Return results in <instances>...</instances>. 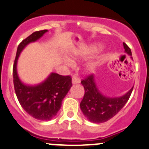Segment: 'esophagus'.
<instances>
[{
  "label": "esophagus",
  "instance_id": "34e87169",
  "mask_svg": "<svg viewBox=\"0 0 149 149\" xmlns=\"http://www.w3.org/2000/svg\"><path fill=\"white\" fill-rule=\"evenodd\" d=\"M80 82V77L77 75H74L73 77H72V83L73 84H75V83H79Z\"/></svg>",
  "mask_w": 149,
  "mask_h": 149
}]
</instances>
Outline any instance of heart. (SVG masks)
<instances>
[{
	"label": "heart",
	"instance_id": "b5f03b06",
	"mask_svg": "<svg viewBox=\"0 0 149 149\" xmlns=\"http://www.w3.org/2000/svg\"><path fill=\"white\" fill-rule=\"evenodd\" d=\"M97 47H96V46L91 47L90 48V49H89L88 52H86V53H81V52H77V56H83L84 55H86V54H88V53H93V52H94L95 51H97ZM96 65H97V63H95V62H93V61H91V62H89V63H88L87 68L88 69H93V68L96 66Z\"/></svg>",
	"mask_w": 149,
	"mask_h": 149
}]
</instances>
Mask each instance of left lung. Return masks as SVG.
<instances>
[{
	"label": "left lung",
	"mask_w": 149,
	"mask_h": 149,
	"mask_svg": "<svg viewBox=\"0 0 149 149\" xmlns=\"http://www.w3.org/2000/svg\"><path fill=\"white\" fill-rule=\"evenodd\" d=\"M127 53L132 56L131 49L123 43ZM85 89V94L80 104V109L88 121L93 123L105 122L116 116L130 99L133 87L121 97L109 98L103 96L95 84L93 74H89L81 80Z\"/></svg>",
	"instance_id": "obj_1"
}]
</instances>
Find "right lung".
<instances>
[{"label":"right lung","mask_w":149,"mask_h":149,"mask_svg":"<svg viewBox=\"0 0 149 149\" xmlns=\"http://www.w3.org/2000/svg\"><path fill=\"white\" fill-rule=\"evenodd\" d=\"M47 31H35L19 43L13 66L14 86L19 104L30 116L41 121H49L54 118L72 86L71 76L56 73H52L45 82L35 86L24 85L19 79L17 62L20 52L28 44L39 39Z\"/></svg>","instance_id":"obj_1"}]
</instances>
